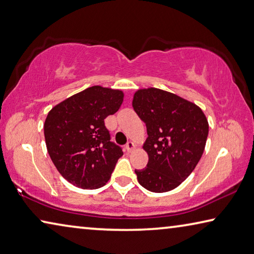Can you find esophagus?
I'll list each match as a JSON object with an SVG mask.
<instances>
[{"label": "esophagus", "mask_w": 254, "mask_h": 254, "mask_svg": "<svg viewBox=\"0 0 254 254\" xmlns=\"http://www.w3.org/2000/svg\"><path fill=\"white\" fill-rule=\"evenodd\" d=\"M133 148H134V143H133V142L128 141V142L126 144V149H127V152H131L132 150H133Z\"/></svg>", "instance_id": "1"}]
</instances>
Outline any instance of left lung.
<instances>
[{
	"instance_id": "8db88e82",
	"label": "left lung",
	"mask_w": 254,
	"mask_h": 254,
	"mask_svg": "<svg viewBox=\"0 0 254 254\" xmlns=\"http://www.w3.org/2000/svg\"><path fill=\"white\" fill-rule=\"evenodd\" d=\"M132 106L148 133L143 148L149 160L134 171L136 179L151 192L171 191L191 174L203 154L206 116L193 103L157 88L136 91Z\"/></svg>"
}]
</instances>
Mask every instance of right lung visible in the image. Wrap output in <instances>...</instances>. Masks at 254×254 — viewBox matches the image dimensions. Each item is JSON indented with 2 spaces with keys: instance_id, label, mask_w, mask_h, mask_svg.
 I'll use <instances>...</instances> for the list:
<instances>
[{
  "instance_id": "add662e5",
  "label": "right lung",
  "mask_w": 254,
  "mask_h": 254,
  "mask_svg": "<svg viewBox=\"0 0 254 254\" xmlns=\"http://www.w3.org/2000/svg\"><path fill=\"white\" fill-rule=\"evenodd\" d=\"M122 102V91L94 86L48 113L44 124L48 155L60 174L76 188H102L122 157V148L111 141L105 127V119Z\"/></svg>"
}]
</instances>
